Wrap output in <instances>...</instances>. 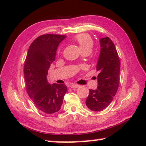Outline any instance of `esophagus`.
<instances>
[{
	"instance_id": "34e87169",
	"label": "esophagus",
	"mask_w": 146,
	"mask_h": 146,
	"mask_svg": "<svg viewBox=\"0 0 146 146\" xmlns=\"http://www.w3.org/2000/svg\"><path fill=\"white\" fill-rule=\"evenodd\" d=\"M69 87H71V88H78V87H79L80 85L79 84H69Z\"/></svg>"
}]
</instances>
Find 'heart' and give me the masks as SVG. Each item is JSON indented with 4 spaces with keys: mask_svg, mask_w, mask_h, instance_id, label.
Segmentation results:
<instances>
[{
    "mask_svg": "<svg viewBox=\"0 0 146 146\" xmlns=\"http://www.w3.org/2000/svg\"><path fill=\"white\" fill-rule=\"evenodd\" d=\"M75 40L81 51L84 50H92L93 47V41L88 34H79L76 36Z\"/></svg>",
    "mask_w": 146,
    "mask_h": 146,
    "instance_id": "1",
    "label": "heart"
}]
</instances>
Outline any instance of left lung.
<instances>
[{"instance_id":"1","label":"left lung","mask_w":146,"mask_h":146,"mask_svg":"<svg viewBox=\"0 0 146 146\" xmlns=\"http://www.w3.org/2000/svg\"><path fill=\"white\" fill-rule=\"evenodd\" d=\"M100 44L97 89L89 90L86 100V106L94 111H100L110 105L116 94L120 79V60L113 42L106 36L100 39Z\"/></svg>"}]
</instances>
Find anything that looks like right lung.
Returning <instances> with one entry per match:
<instances>
[{
  "label": "right lung",
  "mask_w": 146,
  "mask_h": 146,
  "mask_svg": "<svg viewBox=\"0 0 146 146\" xmlns=\"http://www.w3.org/2000/svg\"><path fill=\"white\" fill-rule=\"evenodd\" d=\"M66 35L46 34L36 38L30 45L24 65L27 94L36 108L47 114L60 110L67 92L65 84H50L48 71L55 60L56 51Z\"/></svg>",
  "instance_id": "add662e5"
}]
</instances>
